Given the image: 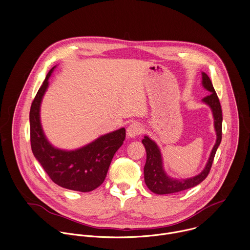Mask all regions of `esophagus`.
Here are the masks:
<instances>
[{
    "label": "esophagus",
    "mask_w": 250,
    "mask_h": 250,
    "mask_svg": "<svg viewBox=\"0 0 250 250\" xmlns=\"http://www.w3.org/2000/svg\"><path fill=\"white\" fill-rule=\"evenodd\" d=\"M143 132V127L139 123H132L127 128V136L129 138H136Z\"/></svg>",
    "instance_id": "1"
}]
</instances>
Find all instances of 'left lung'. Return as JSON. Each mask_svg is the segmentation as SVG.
<instances>
[{"label":"left lung","mask_w":250,"mask_h":250,"mask_svg":"<svg viewBox=\"0 0 250 250\" xmlns=\"http://www.w3.org/2000/svg\"><path fill=\"white\" fill-rule=\"evenodd\" d=\"M202 87L210 93L209 96L202 99V103L209 106L212 112L214 119V130L216 133V143L210 152L209 158L205 164L203 170L190 178L186 179H177L169 176L163 166V157L161 150L157 144L151 140L148 136H145L142 143L145 146L146 151V161L144 167V176L145 183L146 187L154 193L157 194H168L179 192L190 188H193L200 184L208 175L212 162L217 151L218 146H220L222 140V109L217 94L213 88L212 82L208 75L204 72H201Z\"/></svg>","instance_id":"8db88e82"}]
</instances>
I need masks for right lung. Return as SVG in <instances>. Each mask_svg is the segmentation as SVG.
Here are the masks:
<instances>
[{
    "label": "right lung",
    "instance_id": "1",
    "mask_svg": "<svg viewBox=\"0 0 250 250\" xmlns=\"http://www.w3.org/2000/svg\"><path fill=\"white\" fill-rule=\"evenodd\" d=\"M54 66L47 74L30 108V141L32 152L52 181L67 189L88 192L100 187L111 160L122 146L126 131L120 128L104 134L76 149H62L47 139L41 123V104L49 88Z\"/></svg>",
    "mask_w": 250,
    "mask_h": 250
}]
</instances>
